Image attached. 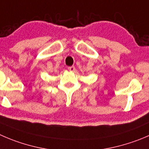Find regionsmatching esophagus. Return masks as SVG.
<instances>
[{"label": "esophagus", "instance_id": "34e87169", "mask_svg": "<svg viewBox=\"0 0 149 149\" xmlns=\"http://www.w3.org/2000/svg\"><path fill=\"white\" fill-rule=\"evenodd\" d=\"M68 69L71 72H74L75 70H76V68H75L74 66H70V67H68Z\"/></svg>", "mask_w": 149, "mask_h": 149}]
</instances>
